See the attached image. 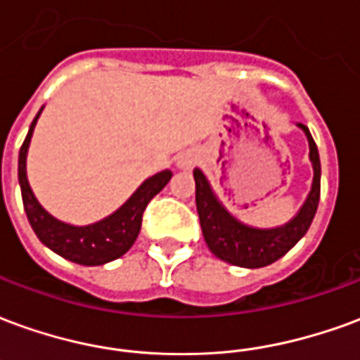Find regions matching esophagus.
<instances>
[{
	"instance_id": "1",
	"label": "esophagus",
	"mask_w": 360,
	"mask_h": 360,
	"mask_svg": "<svg viewBox=\"0 0 360 360\" xmlns=\"http://www.w3.org/2000/svg\"><path fill=\"white\" fill-rule=\"evenodd\" d=\"M196 154H185V156L179 158V167H183V169H191L193 165L196 164Z\"/></svg>"
}]
</instances>
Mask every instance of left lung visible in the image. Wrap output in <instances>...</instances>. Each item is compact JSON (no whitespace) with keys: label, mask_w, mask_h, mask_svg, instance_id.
Returning a JSON list of instances; mask_svg holds the SVG:
<instances>
[{"label":"left lung","mask_w":360,"mask_h":360,"mask_svg":"<svg viewBox=\"0 0 360 360\" xmlns=\"http://www.w3.org/2000/svg\"><path fill=\"white\" fill-rule=\"evenodd\" d=\"M299 127L309 139L314 179H312L309 198L302 204L301 212L283 227L255 229V227L243 226L241 221L229 216L226 208L216 200L204 173L200 169H195L196 210L200 218L204 241L216 257L229 264L243 266V268H262V266L271 264L293 249L297 241L309 231L316 214L318 200H320V156H318L316 142L312 139L309 127Z\"/></svg>","instance_id":"8db88e82"}]
</instances>
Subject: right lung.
Returning a JSON list of instances; mask_svg holds the SVG:
<instances>
[{"label":"right lung","instance_id":"add662e5","mask_svg":"<svg viewBox=\"0 0 360 360\" xmlns=\"http://www.w3.org/2000/svg\"><path fill=\"white\" fill-rule=\"evenodd\" d=\"M38 115H40V111H38ZM38 115L28 129L27 139L22 142L19 152L20 195H22L27 218L34 229V233L46 247L58 252L59 257L77 262V264L100 266L123 257L139 237L142 214L146 210V206L167 185V181L172 179V172L165 169V172L156 173L154 177L144 181L141 187L136 188V193L115 214H111L110 218L86 227L63 224L59 219L51 218L50 214L38 204L27 179V150Z\"/></svg>","mask_w":360,"mask_h":360}]
</instances>
